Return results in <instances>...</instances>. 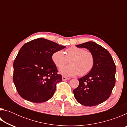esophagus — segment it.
Wrapping results in <instances>:
<instances>
[{
    "label": "esophagus",
    "mask_w": 127,
    "mask_h": 127,
    "mask_svg": "<svg viewBox=\"0 0 127 127\" xmlns=\"http://www.w3.org/2000/svg\"><path fill=\"white\" fill-rule=\"evenodd\" d=\"M68 79H69V78H68V77H66L65 76H62V80H63V81L68 80Z\"/></svg>",
    "instance_id": "esophagus-1"
}]
</instances>
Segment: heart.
<instances>
[{"instance_id":"1","label":"heart","mask_w":127,"mask_h":127,"mask_svg":"<svg viewBox=\"0 0 127 127\" xmlns=\"http://www.w3.org/2000/svg\"><path fill=\"white\" fill-rule=\"evenodd\" d=\"M65 54L62 50L54 52L51 59L54 64L61 68L68 63L70 65L62 68L59 70L66 76H74L78 74L84 76L90 73L95 65L94 56L91 52L76 46H72L65 50Z\"/></svg>"}]
</instances>
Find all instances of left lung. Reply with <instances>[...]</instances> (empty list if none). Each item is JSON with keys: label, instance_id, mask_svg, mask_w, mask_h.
<instances>
[{"label": "left lung", "instance_id": "1", "mask_svg": "<svg viewBox=\"0 0 127 127\" xmlns=\"http://www.w3.org/2000/svg\"><path fill=\"white\" fill-rule=\"evenodd\" d=\"M76 46L86 48L93 54L95 65L90 73L78 79V86L73 90L74 97L84 106H96L108 99L112 92L115 84V64L109 51L95 42Z\"/></svg>", "mask_w": 127, "mask_h": 127}]
</instances>
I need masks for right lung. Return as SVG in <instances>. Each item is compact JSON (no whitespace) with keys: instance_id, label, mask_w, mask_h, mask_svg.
<instances>
[{"instance_id":"add662e5","label":"right lung","mask_w":127,"mask_h":127,"mask_svg":"<svg viewBox=\"0 0 127 127\" xmlns=\"http://www.w3.org/2000/svg\"><path fill=\"white\" fill-rule=\"evenodd\" d=\"M65 46L43 38L26 43L13 63V79L18 94L29 101L40 103L53 97L57 83L62 81L51 56Z\"/></svg>"}]
</instances>
